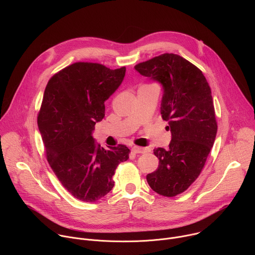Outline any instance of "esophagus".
<instances>
[{
  "instance_id": "1",
  "label": "esophagus",
  "mask_w": 255,
  "mask_h": 255,
  "mask_svg": "<svg viewBox=\"0 0 255 255\" xmlns=\"http://www.w3.org/2000/svg\"><path fill=\"white\" fill-rule=\"evenodd\" d=\"M147 151H148V149L144 148V147H138V146L132 147V152H134V153H145Z\"/></svg>"
}]
</instances>
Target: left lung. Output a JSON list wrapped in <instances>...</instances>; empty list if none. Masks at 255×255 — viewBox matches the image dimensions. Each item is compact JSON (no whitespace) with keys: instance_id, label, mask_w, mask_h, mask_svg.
I'll return each mask as SVG.
<instances>
[{"instance_id":"8db88e82","label":"left lung","mask_w":255,"mask_h":255,"mask_svg":"<svg viewBox=\"0 0 255 255\" xmlns=\"http://www.w3.org/2000/svg\"><path fill=\"white\" fill-rule=\"evenodd\" d=\"M134 68L162 87L160 113L168 121L171 140L167 149H153L159 164L146 179L155 193L174 197L197 179L213 147L217 122L211 89L197 66L173 53L161 54Z\"/></svg>"}]
</instances>
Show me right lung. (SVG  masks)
Listing matches in <instances>:
<instances>
[{
    "label": "right lung",
    "mask_w": 255,
    "mask_h": 255,
    "mask_svg": "<svg viewBox=\"0 0 255 255\" xmlns=\"http://www.w3.org/2000/svg\"><path fill=\"white\" fill-rule=\"evenodd\" d=\"M126 67L76 62L48 82L37 118L50 167L76 199L96 202L114 187L113 175L129 158L125 145L104 148L93 137L105 102L121 86Z\"/></svg>",
    "instance_id": "1"
}]
</instances>
